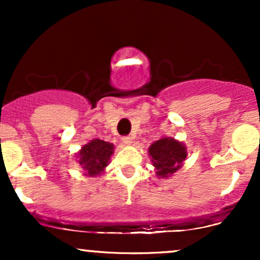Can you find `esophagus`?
<instances>
[{
  "instance_id": "34e87169",
  "label": "esophagus",
  "mask_w": 260,
  "mask_h": 260,
  "mask_svg": "<svg viewBox=\"0 0 260 260\" xmlns=\"http://www.w3.org/2000/svg\"><path fill=\"white\" fill-rule=\"evenodd\" d=\"M122 142H123V144H126V145H131V144H132L133 139H132V137L126 136V137H122Z\"/></svg>"
}]
</instances>
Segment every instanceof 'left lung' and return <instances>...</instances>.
<instances>
[{"label":"left lung","mask_w":260,"mask_h":260,"mask_svg":"<svg viewBox=\"0 0 260 260\" xmlns=\"http://www.w3.org/2000/svg\"><path fill=\"white\" fill-rule=\"evenodd\" d=\"M148 151L156 170V176L161 178L170 177L180 170L187 156L186 145L171 137H164L154 142Z\"/></svg>","instance_id":"obj_1"}]
</instances>
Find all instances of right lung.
Instances as JSON below:
<instances>
[{"label":"right lung","mask_w":260,"mask_h":260,"mask_svg":"<svg viewBox=\"0 0 260 260\" xmlns=\"http://www.w3.org/2000/svg\"><path fill=\"white\" fill-rule=\"evenodd\" d=\"M113 154V144L101 139H92L77 154L79 165L86 176L96 177L105 171L109 161Z\"/></svg>","instance_id":"1"}]
</instances>
